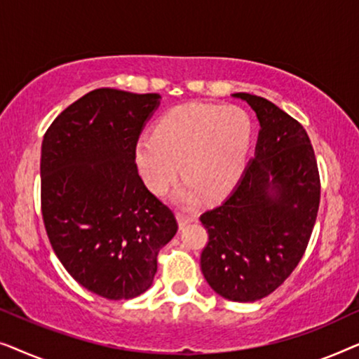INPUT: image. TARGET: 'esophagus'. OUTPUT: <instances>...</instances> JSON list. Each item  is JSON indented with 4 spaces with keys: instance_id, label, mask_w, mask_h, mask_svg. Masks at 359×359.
Wrapping results in <instances>:
<instances>
[{
    "instance_id": "34e87169",
    "label": "esophagus",
    "mask_w": 359,
    "mask_h": 359,
    "mask_svg": "<svg viewBox=\"0 0 359 359\" xmlns=\"http://www.w3.org/2000/svg\"><path fill=\"white\" fill-rule=\"evenodd\" d=\"M193 222H196V215L178 212V224H180V227H186V225L193 224Z\"/></svg>"
}]
</instances>
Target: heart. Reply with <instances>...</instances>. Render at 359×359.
Here are the masks:
<instances>
[{
  "mask_svg": "<svg viewBox=\"0 0 359 359\" xmlns=\"http://www.w3.org/2000/svg\"><path fill=\"white\" fill-rule=\"evenodd\" d=\"M253 134L252 117L242 107L188 102L166 111L151 137L137 142L135 161L151 193H168L183 171L188 180L176 203L193 205L203 194L220 199L242 180Z\"/></svg>",
  "mask_w": 359,
  "mask_h": 359,
  "instance_id": "heart-1",
  "label": "heart"
}]
</instances>
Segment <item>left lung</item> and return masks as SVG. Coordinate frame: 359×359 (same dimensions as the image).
<instances>
[{
  "instance_id": "left-lung-1",
  "label": "left lung",
  "mask_w": 359,
  "mask_h": 359,
  "mask_svg": "<svg viewBox=\"0 0 359 359\" xmlns=\"http://www.w3.org/2000/svg\"><path fill=\"white\" fill-rule=\"evenodd\" d=\"M257 112L255 156L232 194L201 215L209 242L205 281L219 296L253 302L278 289L306 252L320 203V178L309 135L264 97L235 93Z\"/></svg>"
}]
</instances>
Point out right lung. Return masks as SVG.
Here are the masks:
<instances>
[{
  "mask_svg": "<svg viewBox=\"0 0 359 359\" xmlns=\"http://www.w3.org/2000/svg\"><path fill=\"white\" fill-rule=\"evenodd\" d=\"M160 95L100 88L73 102L42 140L41 203L52 248L72 278L121 301L154 283L178 224L139 176L135 147Z\"/></svg>",
  "mask_w": 359,
  "mask_h": 359,
  "instance_id": "right-lung-1",
  "label": "right lung"
}]
</instances>
